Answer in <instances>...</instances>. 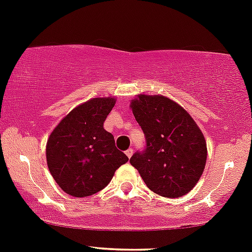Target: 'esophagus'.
Here are the masks:
<instances>
[{"label":"esophagus","instance_id":"esophagus-1","mask_svg":"<svg viewBox=\"0 0 252 252\" xmlns=\"http://www.w3.org/2000/svg\"><path fill=\"white\" fill-rule=\"evenodd\" d=\"M132 153H134V149H132V148H128L126 151V157H128V158H130L132 156Z\"/></svg>","mask_w":252,"mask_h":252}]
</instances>
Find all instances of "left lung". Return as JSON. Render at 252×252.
<instances>
[{
	"mask_svg": "<svg viewBox=\"0 0 252 252\" xmlns=\"http://www.w3.org/2000/svg\"><path fill=\"white\" fill-rule=\"evenodd\" d=\"M131 109L146 146L132 154L130 164L158 195L175 198L189 192L207 160L206 140L197 124L181 105L164 95L140 94Z\"/></svg>",
	"mask_w": 252,
	"mask_h": 252,
	"instance_id": "1",
	"label": "left lung"
}]
</instances>
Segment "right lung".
<instances>
[{"label":"right lung","mask_w":252,"mask_h":252,"mask_svg":"<svg viewBox=\"0 0 252 252\" xmlns=\"http://www.w3.org/2000/svg\"><path fill=\"white\" fill-rule=\"evenodd\" d=\"M115 99L94 98L79 105L61 121L46 143V161L64 192L85 197L104 189L128 157L116 148L104 122Z\"/></svg>","instance_id":"obj_1"}]
</instances>
